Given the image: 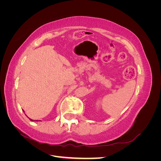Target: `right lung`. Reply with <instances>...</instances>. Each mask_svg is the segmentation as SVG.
<instances>
[{"instance_id": "1", "label": "right lung", "mask_w": 161, "mask_h": 161, "mask_svg": "<svg viewBox=\"0 0 161 161\" xmlns=\"http://www.w3.org/2000/svg\"><path fill=\"white\" fill-rule=\"evenodd\" d=\"M23 112H25V111H23ZM30 120H31V121H33V120H32L31 119H30Z\"/></svg>"}]
</instances>
